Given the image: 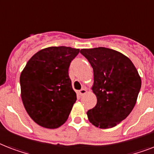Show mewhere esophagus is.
<instances>
[{
    "label": "esophagus",
    "mask_w": 154,
    "mask_h": 154,
    "mask_svg": "<svg viewBox=\"0 0 154 154\" xmlns=\"http://www.w3.org/2000/svg\"><path fill=\"white\" fill-rule=\"evenodd\" d=\"M86 93H87V89H85V88H83V89H82L81 90H79V94L81 95V96H83V95H85Z\"/></svg>",
    "instance_id": "obj_1"
}]
</instances>
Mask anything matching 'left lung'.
I'll return each mask as SVG.
<instances>
[{"instance_id":"obj_1","label":"left lung","mask_w":154,"mask_h":154,"mask_svg":"<svg viewBox=\"0 0 154 154\" xmlns=\"http://www.w3.org/2000/svg\"><path fill=\"white\" fill-rule=\"evenodd\" d=\"M94 69L92 90L97 105L87 112L94 126L109 129L125 119L134 109L141 79L134 63L126 56L105 47L82 49Z\"/></svg>"}]
</instances>
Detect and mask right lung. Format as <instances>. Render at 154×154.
Returning <instances> with one entry per match:
<instances>
[{"label": "right lung", "instance_id": "obj_1", "mask_svg": "<svg viewBox=\"0 0 154 154\" xmlns=\"http://www.w3.org/2000/svg\"><path fill=\"white\" fill-rule=\"evenodd\" d=\"M79 51L65 46L41 49L20 73L23 105L29 117L41 126L57 129L67 121L77 101L69 67Z\"/></svg>", "mask_w": 154, "mask_h": 154}]
</instances>
